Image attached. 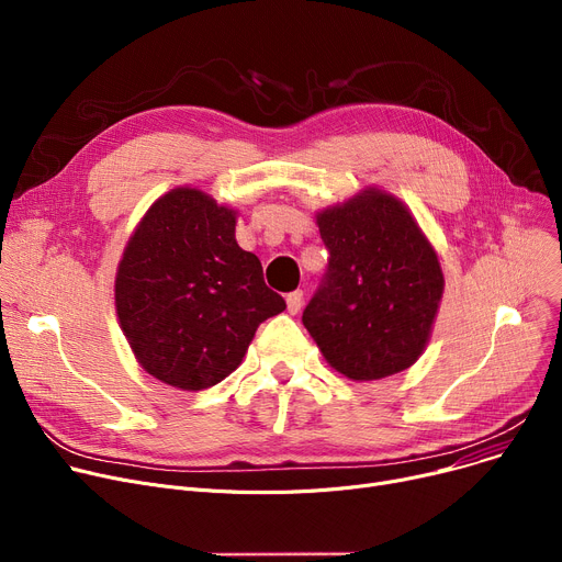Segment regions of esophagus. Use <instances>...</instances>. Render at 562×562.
Here are the masks:
<instances>
[{"label": "esophagus", "mask_w": 562, "mask_h": 562, "mask_svg": "<svg viewBox=\"0 0 562 562\" xmlns=\"http://www.w3.org/2000/svg\"><path fill=\"white\" fill-rule=\"evenodd\" d=\"M285 304H288V313H290V315H296V313L302 311V306H304V292H302V290L290 292V294L285 296Z\"/></svg>", "instance_id": "obj_1"}]
</instances>
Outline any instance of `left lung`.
<instances>
[{
  "label": "left lung",
  "mask_w": 562,
  "mask_h": 562,
  "mask_svg": "<svg viewBox=\"0 0 562 562\" xmlns=\"http://www.w3.org/2000/svg\"><path fill=\"white\" fill-rule=\"evenodd\" d=\"M328 266L302 322L328 366L353 381L419 358L442 300V270L408 209L366 190L317 215Z\"/></svg>",
  "instance_id": "left-lung-1"
}]
</instances>
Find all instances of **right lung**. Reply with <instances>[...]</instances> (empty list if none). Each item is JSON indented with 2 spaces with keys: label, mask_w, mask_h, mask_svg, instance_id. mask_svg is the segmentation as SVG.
Here are the masks:
<instances>
[{
  "label": "right lung",
  "mask_w": 562,
  "mask_h": 562,
  "mask_svg": "<svg viewBox=\"0 0 562 562\" xmlns=\"http://www.w3.org/2000/svg\"><path fill=\"white\" fill-rule=\"evenodd\" d=\"M122 331L140 366L181 390L234 372L260 322L285 308L260 260L236 243V211L194 188L162 194L131 236L115 279Z\"/></svg>",
  "instance_id": "obj_1"
}]
</instances>
